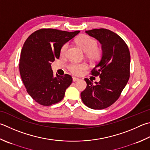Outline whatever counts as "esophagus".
I'll return each mask as SVG.
<instances>
[{
	"label": "esophagus",
	"instance_id": "obj_1",
	"mask_svg": "<svg viewBox=\"0 0 150 150\" xmlns=\"http://www.w3.org/2000/svg\"><path fill=\"white\" fill-rule=\"evenodd\" d=\"M79 80V78L75 77H73V82H75V81H77Z\"/></svg>",
	"mask_w": 150,
	"mask_h": 150
}]
</instances>
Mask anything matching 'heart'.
<instances>
[{"label":"heart","instance_id":"1","mask_svg":"<svg viewBox=\"0 0 150 150\" xmlns=\"http://www.w3.org/2000/svg\"><path fill=\"white\" fill-rule=\"evenodd\" d=\"M76 43L78 47L86 53V56L90 60L96 61L101 56L102 50L97 47V41L88 35H83L79 37L76 39ZM68 46L67 43H66L62 47L60 51L62 55L66 54ZM68 69L74 75H80L83 71L87 69V66L84 63H72L68 66Z\"/></svg>","mask_w":150,"mask_h":150}]
</instances>
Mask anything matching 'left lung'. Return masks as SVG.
I'll return each mask as SVG.
<instances>
[{"instance_id": "left-lung-1", "label": "left lung", "mask_w": 150, "mask_h": 150, "mask_svg": "<svg viewBox=\"0 0 150 150\" xmlns=\"http://www.w3.org/2000/svg\"><path fill=\"white\" fill-rule=\"evenodd\" d=\"M102 45V55L91 71L100 76L99 82L84 79L86 88L81 93V100L87 107L103 110L119 98L130 77V52L126 43L117 34L106 29L86 31Z\"/></svg>"}]
</instances>
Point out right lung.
<instances>
[{"label":"right lung","instance_id":"add662e5","mask_svg":"<svg viewBox=\"0 0 150 150\" xmlns=\"http://www.w3.org/2000/svg\"><path fill=\"white\" fill-rule=\"evenodd\" d=\"M79 32L41 29L24 43L19 64L20 75L27 92L39 104L51 105L64 98L72 77L67 74L54 76L51 63L59 58L63 45Z\"/></svg>","mask_w":150,"mask_h":150}]
</instances>
